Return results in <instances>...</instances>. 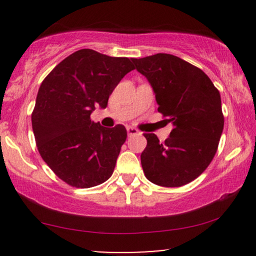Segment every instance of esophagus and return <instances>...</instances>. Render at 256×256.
Instances as JSON below:
<instances>
[{
  "mask_svg": "<svg viewBox=\"0 0 256 256\" xmlns=\"http://www.w3.org/2000/svg\"><path fill=\"white\" fill-rule=\"evenodd\" d=\"M126 130H128V136H136V134H140V131L137 130V128H132V126H128V128H126Z\"/></svg>",
  "mask_w": 256,
  "mask_h": 256,
  "instance_id": "1",
  "label": "esophagus"
}]
</instances>
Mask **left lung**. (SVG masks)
Instances as JSON below:
<instances>
[{"instance_id":"obj_1","label":"left lung","mask_w":256,"mask_h":256,"mask_svg":"<svg viewBox=\"0 0 256 256\" xmlns=\"http://www.w3.org/2000/svg\"><path fill=\"white\" fill-rule=\"evenodd\" d=\"M134 68L152 86L162 114L173 130L165 143L144 134L140 154L146 177L160 186H182L212 162L224 128L218 89L198 67L171 54L132 58Z\"/></svg>"}]
</instances>
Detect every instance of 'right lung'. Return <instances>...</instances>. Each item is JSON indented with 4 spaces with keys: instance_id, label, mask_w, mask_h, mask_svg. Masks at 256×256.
I'll return each mask as SVG.
<instances>
[{
    "instance_id": "obj_1",
    "label": "right lung",
    "mask_w": 256,
    "mask_h": 256,
    "mask_svg": "<svg viewBox=\"0 0 256 256\" xmlns=\"http://www.w3.org/2000/svg\"><path fill=\"white\" fill-rule=\"evenodd\" d=\"M134 70L128 58L80 49L44 78L32 112V130L40 156L71 186H96L110 177L128 132L124 125L106 128L91 122L95 107Z\"/></svg>"
}]
</instances>
